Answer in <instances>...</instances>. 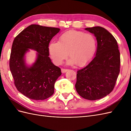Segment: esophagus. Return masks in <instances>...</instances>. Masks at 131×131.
<instances>
[{"instance_id":"1","label":"esophagus","mask_w":131,"mask_h":131,"mask_svg":"<svg viewBox=\"0 0 131 131\" xmlns=\"http://www.w3.org/2000/svg\"><path fill=\"white\" fill-rule=\"evenodd\" d=\"M68 70V69H63V68L61 69V72L62 73H64L67 72Z\"/></svg>"}]
</instances>
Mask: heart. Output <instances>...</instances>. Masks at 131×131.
Listing matches in <instances>:
<instances>
[{"label":"heart","mask_w":131,"mask_h":131,"mask_svg":"<svg viewBox=\"0 0 131 131\" xmlns=\"http://www.w3.org/2000/svg\"><path fill=\"white\" fill-rule=\"evenodd\" d=\"M97 47L96 38L92 34L69 30L61 35L58 42H51L49 50L56 64H61L69 54V64L82 67L92 59Z\"/></svg>","instance_id":"obj_1"}]
</instances>
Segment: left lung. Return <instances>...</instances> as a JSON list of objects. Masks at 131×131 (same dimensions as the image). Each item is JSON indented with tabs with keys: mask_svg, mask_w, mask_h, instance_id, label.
<instances>
[{
	"mask_svg": "<svg viewBox=\"0 0 131 131\" xmlns=\"http://www.w3.org/2000/svg\"><path fill=\"white\" fill-rule=\"evenodd\" d=\"M96 37V56L77 74L75 89L81 97L91 101L105 97L113 90L120 73V53L113 35L101 27L86 28Z\"/></svg>",
	"mask_w": 131,
	"mask_h": 131,
	"instance_id": "8db88e82",
	"label": "left lung"
}]
</instances>
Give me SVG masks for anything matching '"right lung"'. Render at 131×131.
Wrapping results in <instances>:
<instances>
[{
    "mask_svg": "<svg viewBox=\"0 0 131 131\" xmlns=\"http://www.w3.org/2000/svg\"><path fill=\"white\" fill-rule=\"evenodd\" d=\"M60 29L31 25L14 39L9 66L14 84L19 92L34 100H44L54 93V86L62 74L49 57V43ZM38 52L37 58L31 67L25 65L24 54L29 49Z\"/></svg>",
    "mask_w": 131,
    "mask_h": 131,
    "instance_id": "1",
    "label": "right lung"
}]
</instances>
